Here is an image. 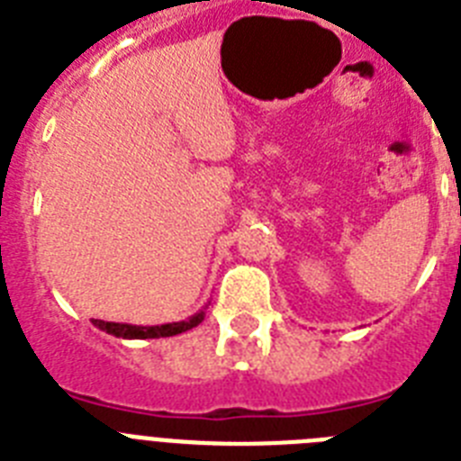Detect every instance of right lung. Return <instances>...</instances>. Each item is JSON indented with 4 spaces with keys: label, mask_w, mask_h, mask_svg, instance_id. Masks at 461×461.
Wrapping results in <instances>:
<instances>
[{
    "label": "right lung",
    "mask_w": 461,
    "mask_h": 461,
    "mask_svg": "<svg viewBox=\"0 0 461 461\" xmlns=\"http://www.w3.org/2000/svg\"><path fill=\"white\" fill-rule=\"evenodd\" d=\"M203 319H205V309H201L198 313L189 316L186 321H180V323L131 325V323H110V321H99V319H94L92 323L99 330H104V332H108V335L122 337V339H158V337H173V335H180V332H186V330L203 323Z\"/></svg>",
    "instance_id": "1"
}]
</instances>
